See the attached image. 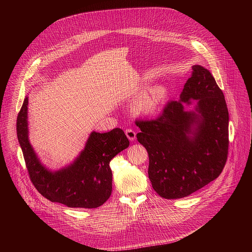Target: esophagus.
I'll use <instances>...</instances> for the list:
<instances>
[{
  "label": "esophagus",
  "instance_id": "34e87169",
  "mask_svg": "<svg viewBox=\"0 0 252 252\" xmlns=\"http://www.w3.org/2000/svg\"><path fill=\"white\" fill-rule=\"evenodd\" d=\"M126 137L130 140V141H133L135 138H136V133L133 129H130V128H127L126 129Z\"/></svg>",
  "mask_w": 252,
  "mask_h": 252
}]
</instances>
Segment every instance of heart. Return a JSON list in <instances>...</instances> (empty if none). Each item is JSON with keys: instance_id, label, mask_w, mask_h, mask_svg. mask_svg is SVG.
<instances>
[{"instance_id": "obj_1", "label": "heart", "mask_w": 252, "mask_h": 252, "mask_svg": "<svg viewBox=\"0 0 252 252\" xmlns=\"http://www.w3.org/2000/svg\"><path fill=\"white\" fill-rule=\"evenodd\" d=\"M167 96V89L163 85H155L139 93L133 101L134 113L141 116L156 114Z\"/></svg>"}]
</instances>
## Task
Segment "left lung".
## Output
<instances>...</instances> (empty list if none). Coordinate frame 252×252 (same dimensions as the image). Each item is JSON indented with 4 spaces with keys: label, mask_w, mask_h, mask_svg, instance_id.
Wrapping results in <instances>:
<instances>
[{
    "label": "left lung",
    "mask_w": 252,
    "mask_h": 252,
    "mask_svg": "<svg viewBox=\"0 0 252 252\" xmlns=\"http://www.w3.org/2000/svg\"><path fill=\"white\" fill-rule=\"evenodd\" d=\"M179 100L153 121H136L139 143L149 153V177L161 197H186L221 173L228 154V111L222 91L205 67L195 64ZM198 102L186 111L183 102Z\"/></svg>",
    "instance_id": "left-lung-1"
}]
</instances>
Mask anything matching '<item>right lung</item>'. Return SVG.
<instances>
[{"instance_id":"right-lung-1","label":"right lung","mask_w":252,"mask_h":252,"mask_svg":"<svg viewBox=\"0 0 252 252\" xmlns=\"http://www.w3.org/2000/svg\"><path fill=\"white\" fill-rule=\"evenodd\" d=\"M28 103L26 96L17 119V135L34 188L52 202L67 207L96 208L102 205L113 189L110 161L129 146L124 130L117 127L103 133L93 131L74 162L53 171L41 162L30 143Z\"/></svg>"}]
</instances>
